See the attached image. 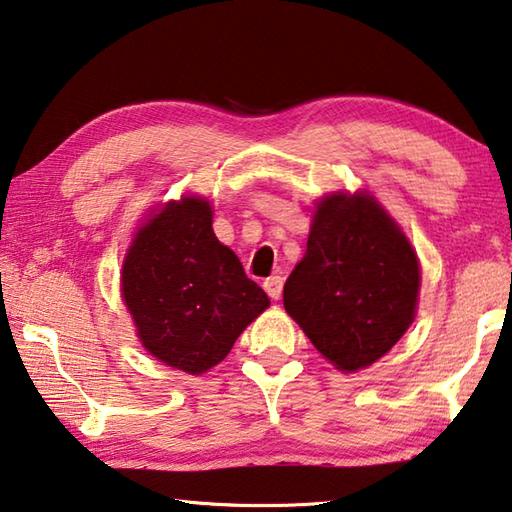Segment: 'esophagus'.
Returning a JSON list of instances; mask_svg holds the SVG:
<instances>
[{"label": "esophagus", "mask_w": 512, "mask_h": 512, "mask_svg": "<svg viewBox=\"0 0 512 512\" xmlns=\"http://www.w3.org/2000/svg\"><path fill=\"white\" fill-rule=\"evenodd\" d=\"M266 293L273 297V300H280L282 297V288H284V277L282 275H271L268 280L264 282Z\"/></svg>", "instance_id": "34e87169"}]
</instances>
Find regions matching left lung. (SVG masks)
Wrapping results in <instances>:
<instances>
[{
	"label": "left lung",
	"instance_id": "8db88e82",
	"mask_svg": "<svg viewBox=\"0 0 512 512\" xmlns=\"http://www.w3.org/2000/svg\"><path fill=\"white\" fill-rule=\"evenodd\" d=\"M421 268L410 241L367 192L318 203L284 309L340 371L385 356L416 315Z\"/></svg>",
	"mask_w": 512,
	"mask_h": 512
}]
</instances>
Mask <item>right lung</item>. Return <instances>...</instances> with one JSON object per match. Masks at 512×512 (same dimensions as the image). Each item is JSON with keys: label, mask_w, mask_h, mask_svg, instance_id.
<instances>
[{"label": "right lung", "mask_w": 512, "mask_h": 512, "mask_svg": "<svg viewBox=\"0 0 512 512\" xmlns=\"http://www.w3.org/2000/svg\"><path fill=\"white\" fill-rule=\"evenodd\" d=\"M143 347L167 367L203 374L224 360L268 295L212 230L201 197L170 201L136 232L120 273Z\"/></svg>", "instance_id": "right-lung-1"}]
</instances>
